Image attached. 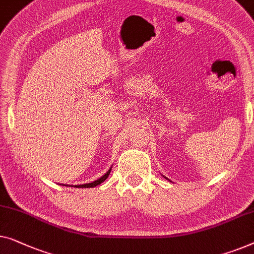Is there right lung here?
Returning a JSON list of instances; mask_svg holds the SVG:
<instances>
[{"label": "right lung", "instance_id": "obj_1", "mask_svg": "<svg viewBox=\"0 0 254 254\" xmlns=\"http://www.w3.org/2000/svg\"><path fill=\"white\" fill-rule=\"evenodd\" d=\"M110 172H111V168H110V170L105 173L104 175L102 176V178H100L98 180H96V181H94V182H90V183H86V185H80V186H74V187H76V188H94V187H96V186H98V185H101L102 182H104L106 179H108V176H109V174H110ZM66 187H68V186H66Z\"/></svg>", "mask_w": 254, "mask_h": 254}]
</instances>
